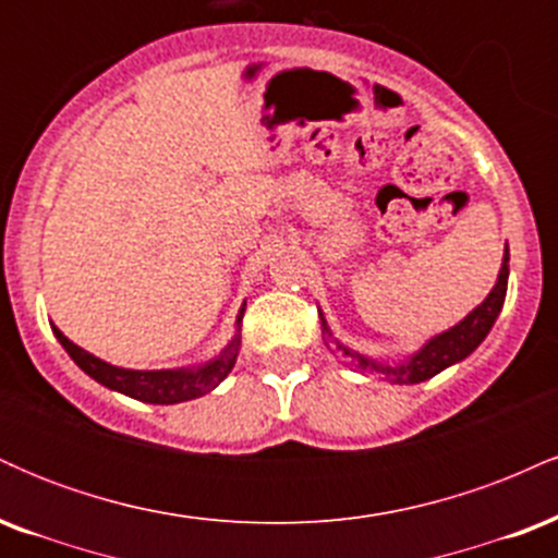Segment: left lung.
Listing matches in <instances>:
<instances>
[{
    "mask_svg": "<svg viewBox=\"0 0 558 558\" xmlns=\"http://www.w3.org/2000/svg\"><path fill=\"white\" fill-rule=\"evenodd\" d=\"M506 283H509V246H506V252H504L501 272H498L496 286H493V291L485 296L483 304L475 306V310H472L459 325L444 330L440 336H433L420 351H414L409 360H403L399 364L375 362V360H369V356L351 351L349 345H343L338 341H332V343H336V349L341 351L345 360L354 364L356 369H362V373H380V375H386V380L399 383V386H414V383L430 380L433 375L444 373V369L451 367V364L466 360V356H470L472 351H475L477 345L485 341V336L490 332L496 317L501 315V306L506 299ZM323 330H325V336L332 338L325 317H323Z\"/></svg>",
    "mask_w": 558,
    "mask_h": 558,
    "instance_id": "left-lung-1",
    "label": "left lung"
}]
</instances>
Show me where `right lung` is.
Here are the masks:
<instances>
[{"instance_id":"right-lung-1","label":"right lung","mask_w":558,"mask_h":558,"mask_svg":"<svg viewBox=\"0 0 558 558\" xmlns=\"http://www.w3.org/2000/svg\"><path fill=\"white\" fill-rule=\"evenodd\" d=\"M246 306V304H243ZM243 306L235 317V336L230 338V343L215 360L198 364V367H181V369H125L114 367V364L99 360V356L88 354L81 345H75L68 336H62V330L52 325L57 341L62 343V349L68 351L70 360H73L88 377H94L96 383H101L105 388L118 390V393L131 396L136 401L146 403H181L198 399V396L209 393L226 380L230 369H233L235 356H239L241 345V319H243Z\"/></svg>"}]
</instances>
